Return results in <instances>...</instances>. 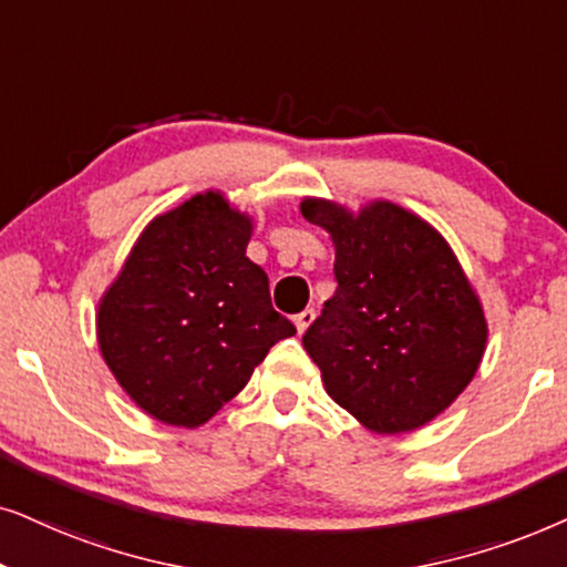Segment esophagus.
Here are the masks:
<instances>
[{
    "instance_id": "1",
    "label": "esophagus",
    "mask_w": 567,
    "mask_h": 567,
    "mask_svg": "<svg viewBox=\"0 0 567 567\" xmlns=\"http://www.w3.org/2000/svg\"><path fill=\"white\" fill-rule=\"evenodd\" d=\"M313 319H316V313L311 311V308H306V311H300V313L296 316V319H292V323H296V329H298V334H303V331L313 323Z\"/></svg>"
}]
</instances>
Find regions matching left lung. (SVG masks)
Listing matches in <instances>:
<instances>
[{"label": "left lung", "mask_w": 567, "mask_h": 567, "mask_svg": "<svg viewBox=\"0 0 567 567\" xmlns=\"http://www.w3.org/2000/svg\"><path fill=\"white\" fill-rule=\"evenodd\" d=\"M300 213L334 244L337 292L303 334L327 394L379 435L433 422L477 375L489 334L454 248L389 199L303 196Z\"/></svg>", "instance_id": "8db88e82"}]
</instances>
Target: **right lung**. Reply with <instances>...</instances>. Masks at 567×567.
<instances>
[{
	"instance_id": "add662e5",
	"label": "right lung",
	"mask_w": 567,
	"mask_h": 567,
	"mask_svg": "<svg viewBox=\"0 0 567 567\" xmlns=\"http://www.w3.org/2000/svg\"><path fill=\"white\" fill-rule=\"evenodd\" d=\"M254 217L220 188L153 217L95 313L101 354L150 417L213 420L296 327L271 308L269 279L246 256Z\"/></svg>"
}]
</instances>
